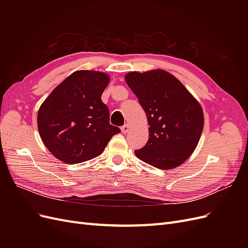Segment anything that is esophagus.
<instances>
[{"instance_id": "1", "label": "esophagus", "mask_w": 248, "mask_h": 248, "mask_svg": "<svg viewBox=\"0 0 248 248\" xmlns=\"http://www.w3.org/2000/svg\"><path fill=\"white\" fill-rule=\"evenodd\" d=\"M121 131H122V133L126 134L127 132L129 131V126H128V125H124V126H122V127H121Z\"/></svg>"}]
</instances>
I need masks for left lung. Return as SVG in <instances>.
Returning <instances> with one entry per match:
<instances>
[{
	"label": "left lung",
	"mask_w": 248,
	"mask_h": 248,
	"mask_svg": "<svg viewBox=\"0 0 248 248\" xmlns=\"http://www.w3.org/2000/svg\"><path fill=\"white\" fill-rule=\"evenodd\" d=\"M126 84L137 95L149 124L146 146L138 158L160 170L179 167L196 150L204 128V112L181 81L162 69L132 71Z\"/></svg>",
	"instance_id": "8db88e82"
}]
</instances>
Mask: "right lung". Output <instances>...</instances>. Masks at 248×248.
Instances as JSON below:
<instances>
[{
  "mask_svg": "<svg viewBox=\"0 0 248 248\" xmlns=\"http://www.w3.org/2000/svg\"><path fill=\"white\" fill-rule=\"evenodd\" d=\"M109 76L78 70L66 78L43 101L37 116L40 138L56 158L80 163L99 156L120 132L109 124V111L101 95Z\"/></svg>",
  "mask_w": 248,
  "mask_h": 248,
  "instance_id": "add662e5",
  "label": "right lung"
}]
</instances>
